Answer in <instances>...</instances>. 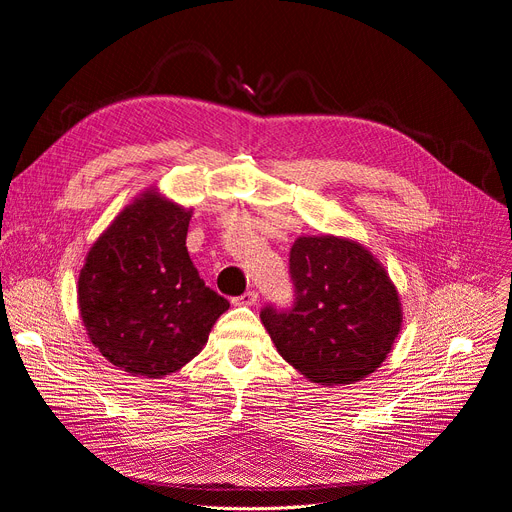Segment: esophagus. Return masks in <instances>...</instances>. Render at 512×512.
I'll return each instance as SVG.
<instances>
[{"mask_svg": "<svg viewBox=\"0 0 512 512\" xmlns=\"http://www.w3.org/2000/svg\"><path fill=\"white\" fill-rule=\"evenodd\" d=\"M257 298H259V295H257V291H244L242 295H240V298L236 300V304H242V306H255L257 304Z\"/></svg>", "mask_w": 512, "mask_h": 512, "instance_id": "esophagus-1", "label": "esophagus"}]
</instances>
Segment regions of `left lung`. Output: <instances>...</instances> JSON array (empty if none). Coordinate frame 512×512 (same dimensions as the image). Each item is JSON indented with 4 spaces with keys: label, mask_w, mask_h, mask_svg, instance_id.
<instances>
[{
    "label": "left lung",
    "mask_w": 512,
    "mask_h": 512,
    "mask_svg": "<svg viewBox=\"0 0 512 512\" xmlns=\"http://www.w3.org/2000/svg\"><path fill=\"white\" fill-rule=\"evenodd\" d=\"M289 272L293 306L261 310L280 357L321 385H351L381 366L402 329L400 295L381 261L349 238L300 236Z\"/></svg>",
    "instance_id": "1"
}]
</instances>
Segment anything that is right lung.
<instances>
[{"label":"right lung","instance_id":"1","mask_svg":"<svg viewBox=\"0 0 512 512\" xmlns=\"http://www.w3.org/2000/svg\"><path fill=\"white\" fill-rule=\"evenodd\" d=\"M191 208L157 189L125 206L78 276V308L112 366L161 378L204 349L229 302L206 287L187 251Z\"/></svg>","mask_w":512,"mask_h":512}]
</instances>
